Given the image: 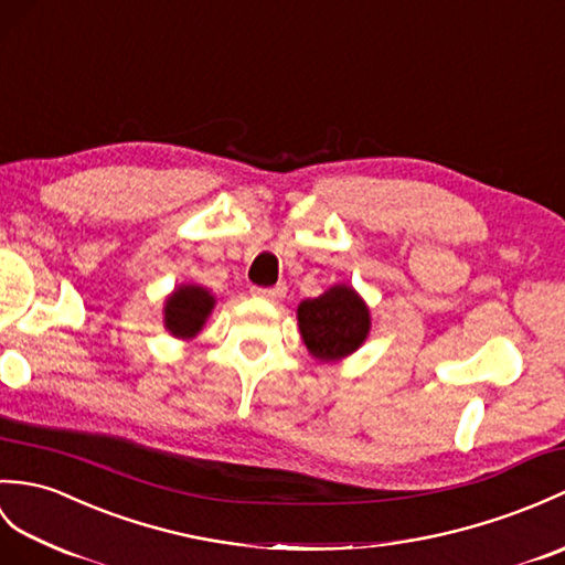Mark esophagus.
<instances>
[{
  "label": "esophagus",
  "mask_w": 565,
  "mask_h": 565,
  "mask_svg": "<svg viewBox=\"0 0 565 565\" xmlns=\"http://www.w3.org/2000/svg\"><path fill=\"white\" fill-rule=\"evenodd\" d=\"M253 296L255 298H262V300H271V303H279V300L286 296V286H271V288H259L255 286L253 288Z\"/></svg>",
  "instance_id": "34e87169"
}]
</instances>
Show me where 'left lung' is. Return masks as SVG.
Masks as SVG:
<instances>
[{"instance_id": "8db88e82", "label": "left lung", "mask_w": 565, "mask_h": 565, "mask_svg": "<svg viewBox=\"0 0 565 565\" xmlns=\"http://www.w3.org/2000/svg\"><path fill=\"white\" fill-rule=\"evenodd\" d=\"M300 339L320 363H337L356 353L371 334L373 318L363 296L349 284H334L296 310Z\"/></svg>"}]
</instances>
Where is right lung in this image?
Segmentation results:
<instances>
[{"label":"right lung","mask_w":565,"mask_h":565,"mask_svg":"<svg viewBox=\"0 0 565 565\" xmlns=\"http://www.w3.org/2000/svg\"><path fill=\"white\" fill-rule=\"evenodd\" d=\"M216 308V296L200 284H180L163 300V327L170 337L190 342L204 330Z\"/></svg>","instance_id":"1"}]
</instances>
